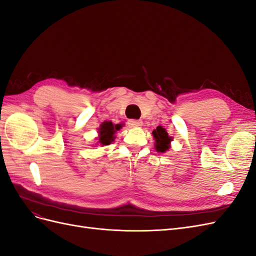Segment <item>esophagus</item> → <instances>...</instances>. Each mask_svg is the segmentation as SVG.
Segmentation results:
<instances>
[{"label": "esophagus", "instance_id": "1", "mask_svg": "<svg viewBox=\"0 0 256 256\" xmlns=\"http://www.w3.org/2000/svg\"><path fill=\"white\" fill-rule=\"evenodd\" d=\"M142 120H128V126L131 128H138L142 126Z\"/></svg>", "mask_w": 256, "mask_h": 256}]
</instances>
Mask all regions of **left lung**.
<instances>
[{
	"mask_svg": "<svg viewBox=\"0 0 256 256\" xmlns=\"http://www.w3.org/2000/svg\"><path fill=\"white\" fill-rule=\"evenodd\" d=\"M152 136L154 138V148L158 152H166L171 148L173 138L168 134L166 128L158 126L156 129L152 130Z\"/></svg>",
	"mask_w": 256,
	"mask_h": 256,
	"instance_id": "obj_1",
	"label": "left lung"
}]
</instances>
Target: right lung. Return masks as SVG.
Listing matches in <instances>:
<instances>
[{
  "label": "right lung",
  "instance_id": "right-lung-1",
  "mask_svg": "<svg viewBox=\"0 0 256 256\" xmlns=\"http://www.w3.org/2000/svg\"><path fill=\"white\" fill-rule=\"evenodd\" d=\"M122 128L120 124H113L110 120L104 122L102 125L98 128V136H97V144H100L102 146L111 144L115 138V132Z\"/></svg>",
  "mask_w": 256,
  "mask_h": 256
}]
</instances>
